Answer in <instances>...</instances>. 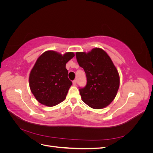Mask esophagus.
<instances>
[{
  "mask_svg": "<svg viewBox=\"0 0 153 153\" xmlns=\"http://www.w3.org/2000/svg\"><path fill=\"white\" fill-rule=\"evenodd\" d=\"M73 84L74 85H76V80H74L73 81Z\"/></svg>",
  "mask_w": 153,
  "mask_h": 153,
  "instance_id": "esophagus-1",
  "label": "esophagus"
}]
</instances>
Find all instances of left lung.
I'll return each mask as SVG.
<instances>
[{
    "mask_svg": "<svg viewBox=\"0 0 153 153\" xmlns=\"http://www.w3.org/2000/svg\"><path fill=\"white\" fill-rule=\"evenodd\" d=\"M76 57L87 76L86 85L79 89L82 101L94 109L107 106L116 96L120 83L117 69L110 57L100 48L88 53L76 52Z\"/></svg>",
    "mask_w": 153,
    "mask_h": 153,
    "instance_id": "1",
    "label": "left lung"
}]
</instances>
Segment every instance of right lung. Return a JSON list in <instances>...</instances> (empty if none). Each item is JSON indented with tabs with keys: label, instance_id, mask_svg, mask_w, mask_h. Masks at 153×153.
Here are the masks:
<instances>
[{
	"label": "right lung",
	"instance_id": "right-lung-1",
	"mask_svg": "<svg viewBox=\"0 0 153 153\" xmlns=\"http://www.w3.org/2000/svg\"><path fill=\"white\" fill-rule=\"evenodd\" d=\"M74 56L73 52H66L62 55L48 50L37 59L29 75V86L38 102L53 106L66 99L72 85L68 77L66 64Z\"/></svg>",
	"mask_w": 153,
	"mask_h": 153
}]
</instances>
